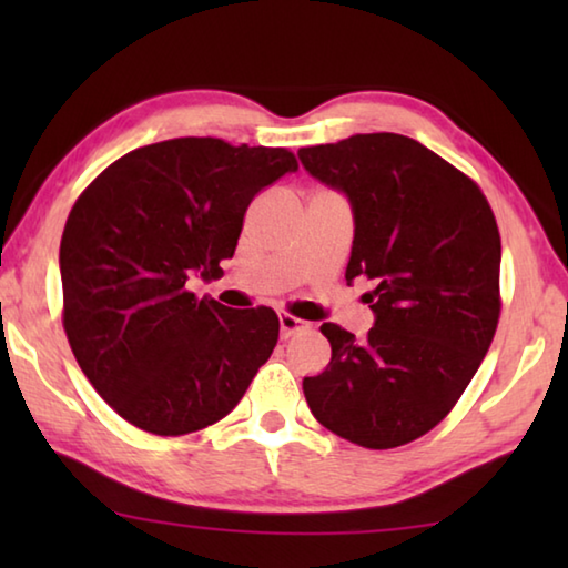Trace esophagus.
I'll return each mask as SVG.
<instances>
[{"mask_svg":"<svg viewBox=\"0 0 568 568\" xmlns=\"http://www.w3.org/2000/svg\"><path fill=\"white\" fill-rule=\"evenodd\" d=\"M277 321H281V335H283V338H291L293 333L303 331L305 325H307L305 321L295 318V315H291V313H281V315H277Z\"/></svg>","mask_w":568,"mask_h":568,"instance_id":"obj_1","label":"esophagus"}]
</instances>
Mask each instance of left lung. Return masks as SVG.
<instances>
[{"label": "left lung", "mask_w": 568, "mask_h": 568, "mask_svg": "<svg viewBox=\"0 0 568 568\" xmlns=\"http://www.w3.org/2000/svg\"><path fill=\"white\" fill-rule=\"evenodd\" d=\"M297 158L353 205L345 281L376 285L365 341L321 325L333 355L303 381L305 400L351 444H410L448 416L491 348L501 315L494 210L474 180L406 134H353Z\"/></svg>", "instance_id": "left-lung-1"}]
</instances>
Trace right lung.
<instances>
[{
	"instance_id": "1",
	"label": "right lung",
	"mask_w": 568,
	"mask_h": 568,
	"mask_svg": "<svg viewBox=\"0 0 568 568\" xmlns=\"http://www.w3.org/2000/svg\"><path fill=\"white\" fill-rule=\"evenodd\" d=\"M297 160L285 148L175 138L114 160L67 217L62 325L112 410L155 436L225 418L281 333L273 307H225L187 291L233 257L257 192Z\"/></svg>"
}]
</instances>
